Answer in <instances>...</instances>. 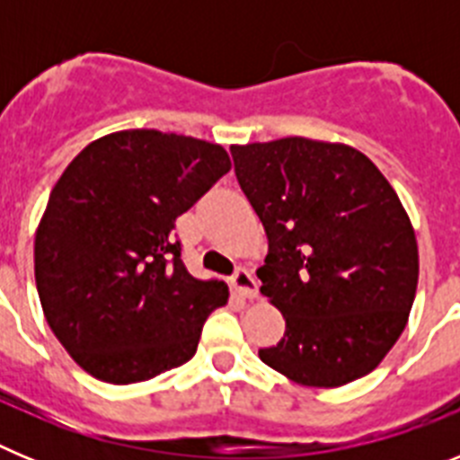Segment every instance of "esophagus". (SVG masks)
<instances>
[{
    "label": "esophagus",
    "mask_w": 460,
    "mask_h": 460,
    "mask_svg": "<svg viewBox=\"0 0 460 460\" xmlns=\"http://www.w3.org/2000/svg\"><path fill=\"white\" fill-rule=\"evenodd\" d=\"M233 286L234 290L242 296H246V299H255V296H258V280H255V276L251 274L246 267H237V270H234Z\"/></svg>",
    "instance_id": "obj_1"
}]
</instances>
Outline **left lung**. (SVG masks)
Wrapping results in <instances>:
<instances>
[{
    "instance_id": "left-lung-1",
    "label": "left lung",
    "mask_w": 460,
    "mask_h": 460,
    "mask_svg": "<svg viewBox=\"0 0 460 460\" xmlns=\"http://www.w3.org/2000/svg\"><path fill=\"white\" fill-rule=\"evenodd\" d=\"M234 174L265 226L260 292L286 334L260 359L306 387H341L385 359L420 279L412 223L385 174L339 142L233 145Z\"/></svg>"
}]
</instances>
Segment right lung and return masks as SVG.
Wrapping results in <instances>:
<instances>
[{
    "label": "right lung",
    "mask_w": 460,
    "mask_h": 460,
    "mask_svg": "<svg viewBox=\"0 0 460 460\" xmlns=\"http://www.w3.org/2000/svg\"><path fill=\"white\" fill-rule=\"evenodd\" d=\"M230 165L221 145L133 128L93 140L64 170L36 230V290L89 376L133 385L195 355L227 286L189 274L172 230Z\"/></svg>",
    "instance_id": "right-lung-1"
}]
</instances>
